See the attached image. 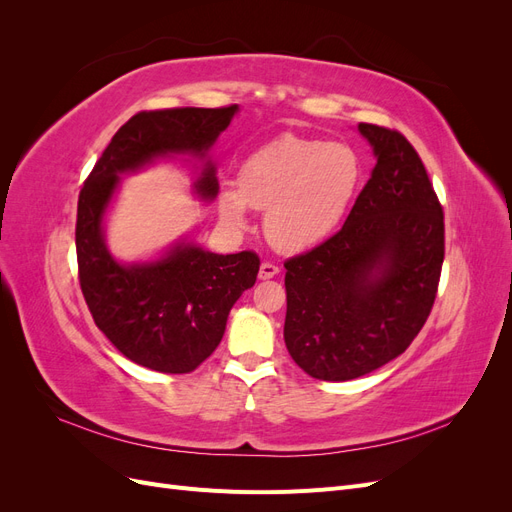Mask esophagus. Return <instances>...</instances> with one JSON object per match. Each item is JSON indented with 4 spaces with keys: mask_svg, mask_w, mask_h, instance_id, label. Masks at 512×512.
I'll list each match as a JSON object with an SVG mask.
<instances>
[{
    "mask_svg": "<svg viewBox=\"0 0 512 512\" xmlns=\"http://www.w3.org/2000/svg\"><path fill=\"white\" fill-rule=\"evenodd\" d=\"M277 273H280V269H277L275 265H271V262H262L260 271H258V277H260V280H271V277H275Z\"/></svg>",
    "mask_w": 512,
    "mask_h": 512,
    "instance_id": "34e87169",
    "label": "esophagus"
}]
</instances>
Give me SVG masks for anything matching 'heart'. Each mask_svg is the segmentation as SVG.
Wrapping results in <instances>:
<instances>
[{
	"instance_id": "obj_1",
	"label": "heart",
	"mask_w": 512,
	"mask_h": 512,
	"mask_svg": "<svg viewBox=\"0 0 512 512\" xmlns=\"http://www.w3.org/2000/svg\"><path fill=\"white\" fill-rule=\"evenodd\" d=\"M361 177L352 147L284 134L247 156L239 190L220 192V218L245 228L247 207L265 211V237L294 254L322 243L342 222Z\"/></svg>"
}]
</instances>
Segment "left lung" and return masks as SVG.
<instances>
[{
    "mask_svg": "<svg viewBox=\"0 0 512 512\" xmlns=\"http://www.w3.org/2000/svg\"><path fill=\"white\" fill-rule=\"evenodd\" d=\"M356 130L376 158L342 230L286 262L284 342L305 374L344 382L397 359L423 329L444 260V215L404 136Z\"/></svg>",
    "mask_w": 512,
    "mask_h": 512,
    "instance_id": "obj_1",
    "label": "left lung"
}]
</instances>
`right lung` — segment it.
Instances as JSON below:
<instances>
[{
    "label": "right lung",
    "mask_w": 512,
    "mask_h": 512,
    "mask_svg": "<svg viewBox=\"0 0 512 512\" xmlns=\"http://www.w3.org/2000/svg\"><path fill=\"white\" fill-rule=\"evenodd\" d=\"M237 113L239 104L134 115L108 143L79 196L76 258L89 312L126 359L162 374H188L218 348L230 309L254 286L260 260L254 252L213 254L188 235L153 258L119 260L106 243L108 211L121 177L177 158L196 168L194 196L213 203L220 183L209 153Z\"/></svg>",
    "instance_id": "1"
}]
</instances>
